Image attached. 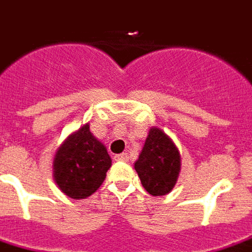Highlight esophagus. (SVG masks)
I'll use <instances>...</instances> for the list:
<instances>
[{
	"mask_svg": "<svg viewBox=\"0 0 252 252\" xmlns=\"http://www.w3.org/2000/svg\"><path fill=\"white\" fill-rule=\"evenodd\" d=\"M114 160L128 161V160H129V156H128L126 153H120V155H116V156H114Z\"/></svg>",
	"mask_w": 252,
	"mask_h": 252,
	"instance_id": "obj_1",
	"label": "esophagus"
}]
</instances>
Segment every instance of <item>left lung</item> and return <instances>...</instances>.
<instances>
[{"mask_svg": "<svg viewBox=\"0 0 252 252\" xmlns=\"http://www.w3.org/2000/svg\"><path fill=\"white\" fill-rule=\"evenodd\" d=\"M134 167L151 195H166L177 183L181 156L169 135L161 128L152 126Z\"/></svg>", "mask_w": 252, "mask_h": 252, "instance_id": "1", "label": "left lung"}]
</instances>
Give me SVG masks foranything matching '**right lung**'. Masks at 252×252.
Returning a JSON list of instances; mask_svg holds the SVG:
<instances>
[{
  "label": "right lung",
  "mask_w": 252,
  "mask_h": 252,
  "mask_svg": "<svg viewBox=\"0 0 252 252\" xmlns=\"http://www.w3.org/2000/svg\"><path fill=\"white\" fill-rule=\"evenodd\" d=\"M111 167L107 148L91 132L89 124L66 136L53 160L57 187L72 199H85L99 189Z\"/></svg>",
  "instance_id": "obj_1"
}]
</instances>
